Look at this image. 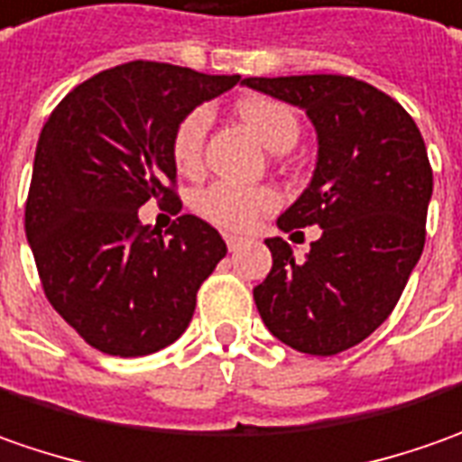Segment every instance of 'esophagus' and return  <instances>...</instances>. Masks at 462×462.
Returning a JSON list of instances; mask_svg holds the SVG:
<instances>
[{
  "instance_id": "esophagus-1",
  "label": "esophagus",
  "mask_w": 462,
  "mask_h": 462,
  "mask_svg": "<svg viewBox=\"0 0 462 462\" xmlns=\"http://www.w3.org/2000/svg\"><path fill=\"white\" fill-rule=\"evenodd\" d=\"M225 243H227V247H230L232 253H235L237 247L245 243V237H240V235H225Z\"/></svg>"
}]
</instances>
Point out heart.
<instances>
[{
	"mask_svg": "<svg viewBox=\"0 0 462 462\" xmlns=\"http://www.w3.org/2000/svg\"><path fill=\"white\" fill-rule=\"evenodd\" d=\"M237 112L247 127L258 135L263 145L273 152H286L299 140V120L291 106L268 97H247L237 104ZM212 115L207 106L191 109L176 127L171 152L181 173H194L201 166V148L209 130ZM194 207L204 219L225 230H247L253 222L276 207V194L271 189H243L235 183L219 181L197 194Z\"/></svg>",
	"mask_w": 462,
	"mask_h": 462,
	"instance_id": "heart-1",
	"label": "heart"
}]
</instances>
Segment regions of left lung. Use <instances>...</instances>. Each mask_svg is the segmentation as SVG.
Masks as SVG:
<instances>
[{
  "mask_svg": "<svg viewBox=\"0 0 462 462\" xmlns=\"http://www.w3.org/2000/svg\"><path fill=\"white\" fill-rule=\"evenodd\" d=\"M307 112L317 163L279 230L317 225L304 261L268 237L273 268L253 289L263 325L307 356H337L386 322L424 247L432 168L420 127L399 102L350 76L243 79Z\"/></svg>",
  "mask_w": 462,
  "mask_h": 462,
  "instance_id": "1",
  "label": "left lung"
}]
</instances>
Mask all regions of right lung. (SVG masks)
Returning <instances> with one entry per match:
<instances>
[{
    "mask_svg": "<svg viewBox=\"0 0 462 462\" xmlns=\"http://www.w3.org/2000/svg\"><path fill=\"white\" fill-rule=\"evenodd\" d=\"M240 76L133 60L97 73L42 127L24 232L53 310L106 356L163 350L189 327L197 291L227 255L222 235L181 215L168 237L140 225L148 199L173 204V133Z\"/></svg>",
    "mask_w": 462,
    "mask_h": 462,
    "instance_id": "1",
    "label": "right lung"
}]
</instances>
